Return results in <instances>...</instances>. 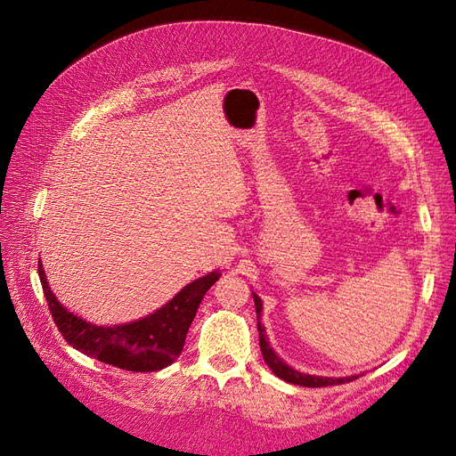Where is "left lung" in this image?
I'll list each match as a JSON object with an SVG mask.
<instances>
[{
  "mask_svg": "<svg viewBox=\"0 0 456 456\" xmlns=\"http://www.w3.org/2000/svg\"><path fill=\"white\" fill-rule=\"evenodd\" d=\"M253 300H255V308H256V329H258V342H260V350L262 355H265L266 365L272 369V372L275 377H280L285 382H291L297 386H306V388H322V386H333V384H344V382H352L355 379L362 377L360 375H352V377H317V375H306V372H300L297 369H293L291 365H287L281 357L273 352V348L270 346L268 337L265 325H262L260 317H262V300L258 298L256 293H253Z\"/></svg>",
  "mask_w": 456,
  "mask_h": 456,
  "instance_id": "obj_1",
  "label": "left lung"
}]
</instances>
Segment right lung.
<instances>
[{
    "instance_id": "add662e5",
    "label": "right lung",
    "mask_w": 456,
    "mask_h": 456,
    "mask_svg": "<svg viewBox=\"0 0 456 456\" xmlns=\"http://www.w3.org/2000/svg\"><path fill=\"white\" fill-rule=\"evenodd\" d=\"M39 280L54 323L64 340L81 354L102 363L134 372L159 370L171 365L184 348L186 333L194 322L203 295L220 278L209 272L181 289L167 305L141 320L119 325H94L64 308L51 291L44 265H37Z\"/></svg>"
}]
</instances>
